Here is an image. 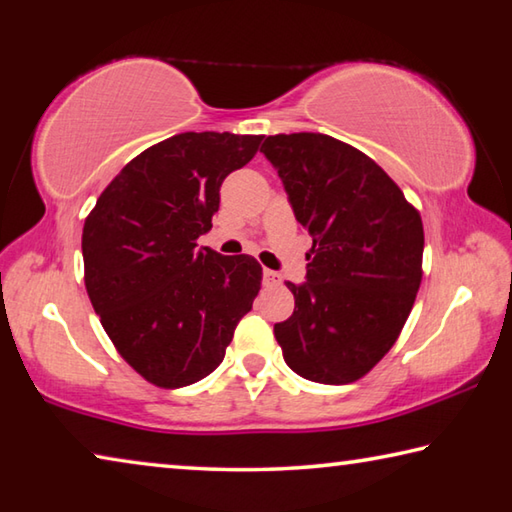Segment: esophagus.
<instances>
[{"label":"esophagus","mask_w":512,"mask_h":512,"mask_svg":"<svg viewBox=\"0 0 512 512\" xmlns=\"http://www.w3.org/2000/svg\"><path fill=\"white\" fill-rule=\"evenodd\" d=\"M264 282L275 287V284H282V275L277 271H271V268H264Z\"/></svg>","instance_id":"esophagus-1"}]
</instances>
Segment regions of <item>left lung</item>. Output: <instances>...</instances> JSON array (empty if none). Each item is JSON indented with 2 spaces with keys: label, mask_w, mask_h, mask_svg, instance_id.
I'll list each match as a JSON object with an SVG mask.
<instances>
[{
  "label": "left lung",
  "mask_w": 512,
  "mask_h": 512,
  "mask_svg": "<svg viewBox=\"0 0 512 512\" xmlns=\"http://www.w3.org/2000/svg\"><path fill=\"white\" fill-rule=\"evenodd\" d=\"M314 246L296 309L273 332L287 366L318 384L357 381L393 348L422 280L424 230L375 160L323 133L262 144Z\"/></svg>",
  "instance_id": "1"
}]
</instances>
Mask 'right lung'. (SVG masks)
Returning a JSON list of instances; mask_svg holds the SVG:
<instances>
[{
    "mask_svg": "<svg viewBox=\"0 0 512 512\" xmlns=\"http://www.w3.org/2000/svg\"><path fill=\"white\" fill-rule=\"evenodd\" d=\"M262 135L180 133L119 171L83 225L85 289L117 352L160 388L201 381L223 361L262 287L255 257L198 248L225 176Z\"/></svg>",
    "mask_w": 512,
    "mask_h": 512,
    "instance_id": "obj_1",
    "label": "right lung"
}]
</instances>
